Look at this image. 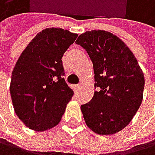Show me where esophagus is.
I'll return each mask as SVG.
<instances>
[{
    "label": "esophagus",
    "mask_w": 155,
    "mask_h": 155,
    "mask_svg": "<svg viewBox=\"0 0 155 155\" xmlns=\"http://www.w3.org/2000/svg\"><path fill=\"white\" fill-rule=\"evenodd\" d=\"M80 87H80V86H78V85L73 86V89H74V91H78Z\"/></svg>",
    "instance_id": "esophagus-1"
}]
</instances>
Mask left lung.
I'll list each match as a JSON object with an SVG mask.
<instances>
[{"mask_svg":"<svg viewBox=\"0 0 155 155\" xmlns=\"http://www.w3.org/2000/svg\"><path fill=\"white\" fill-rule=\"evenodd\" d=\"M75 43L91 58L97 88L92 99L81 106L86 124L95 134H116L129 125L142 103L143 71L134 53L112 33L87 31Z\"/></svg>","mask_w":155,"mask_h":155,"instance_id":"left-lung-1","label":"left lung"}]
</instances>
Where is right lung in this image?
<instances>
[{
	"mask_svg": "<svg viewBox=\"0 0 155 155\" xmlns=\"http://www.w3.org/2000/svg\"><path fill=\"white\" fill-rule=\"evenodd\" d=\"M77 36L62 28H45L32 39L15 64L10 83L13 107L19 119L33 130L58 125L73 96L63 78L62 57Z\"/></svg>",
	"mask_w": 155,
	"mask_h": 155,
	"instance_id": "1",
	"label": "right lung"
}]
</instances>
